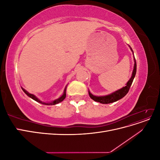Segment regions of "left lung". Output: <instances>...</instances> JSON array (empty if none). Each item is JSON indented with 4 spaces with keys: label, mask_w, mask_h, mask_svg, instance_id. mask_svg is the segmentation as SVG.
Listing matches in <instances>:
<instances>
[{
    "label": "left lung",
    "mask_w": 160,
    "mask_h": 160,
    "mask_svg": "<svg viewBox=\"0 0 160 160\" xmlns=\"http://www.w3.org/2000/svg\"><path fill=\"white\" fill-rule=\"evenodd\" d=\"M130 49L133 52V50L132 48L130 47ZM134 62H135L134 68H133V71L132 72V77H131L130 79L127 83L126 86L123 87V88H122L118 91H116L113 93H111L108 95H106V96H101V97L94 96L89 91V95L90 96V98L93 100H94L95 101H97V102H99V103H103V104H108V103H113V102H115V101H117L119 100L120 99L123 98V97L125 95H126V94L128 93V91L130 89V87L133 83V81L134 79L135 74H136L137 64H136V61H135V57H134Z\"/></svg>",
    "instance_id": "1"
}]
</instances>
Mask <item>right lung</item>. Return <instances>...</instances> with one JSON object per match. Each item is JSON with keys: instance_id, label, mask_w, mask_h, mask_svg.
<instances>
[{"instance_id": "right-lung-1", "label": "right lung", "mask_w": 160, "mask_h": 160, "mask_svg": "<svg viewBox=\"0 0 160 160\" xmlns=\"http://www.w3.org/2000/svg\"><path fill=\"white\" fill-rule=\"evenodd\" d=\"M22 91H23L24 92H25V93L28 97H30V98H32V99H34L35 101H37V102H38V103H41V104H43V105H55V104H57V103H59L61 102V101H63V100L65 99V98H66V88L65 89L63 94H62V95L61 97L60 98L57 99H56V100H55V101H52V102H51V103H44V102H42V101H41L39 99H38L37 98H36V97H35V95H34L31 94V93H28V92H27L26 90L24 89L23 88H22Z\"/></svg>"}]
</instances>
